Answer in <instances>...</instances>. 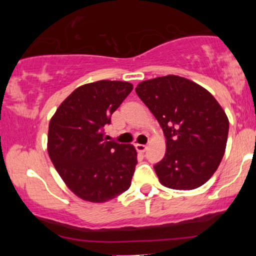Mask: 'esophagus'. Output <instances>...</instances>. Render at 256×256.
I'll use <instances>...</instances> for the list:
<instances>
[{
  "instance_id": "34e87169",
  "label": "esophagus",
  "mask_w": 256,
  "mask_h": 256,
  "mask_svg": "<svg viewBox=\"0 0 256 256\" xmlns=\"http://www.w3.org/2000/svg\"><path fill=\"white\" fill-rule=\"evenodd\" d=\"M135 148H136V150H138V152H144L146 150V148H148V146H146V144H135Z\"/></svg>"
}]
</instances>
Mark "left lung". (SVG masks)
Instances as JSON below:
<instances>
[{"mask_svg": "<svg viewBox=\"0 0 256 256\" xmlns=\"http://www.w3.org/2000/svg\"><path fill=\"white\" fill-rule=\"evenodd\" d=\"M166 136V156L154 169L160 184L194 190L213 176L225 154L228 118L216 98L192 80L164 76L135 88Z\"/></svg>", "mask_w": 256, "mask_h": 256, "instance_id": "left-lung-1", "label": "left lung"}]
</instances>
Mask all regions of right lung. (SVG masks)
<instances>
[{"mask_svg":"<svg viewBox=\"0 0 256 256\" xmlns=\"http://www.w3.org/2000/svg\"><path fill=\"white\" fill-rule=\"evenodd\" d=\"M132 90L130 82L116 80L85 84L51 118L48 156L66 186L82 200L108 202L130 186L136 149L106 141L102 130Z\"/></svg>","mask_w":256,"mask_h":256,"instance_id":"1","label":"right lung"}]
</instances>
